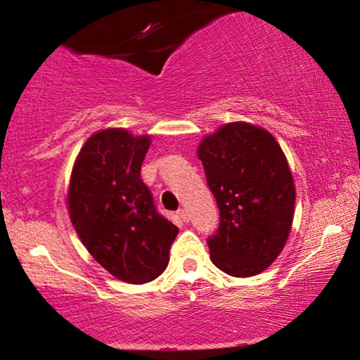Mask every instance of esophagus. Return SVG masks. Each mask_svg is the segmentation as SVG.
<instances>
[{
	"label": "esophagus",
	"instance_id": "obj_1",
	"mask_svg": "<svg viewBox=\"0 0 360 360\" xmlns=\"http://www.w3.org/2000/svg\"><path fill=\"white\" fill-rule=\"evenodd\" d=\"M179 216H180L181 219L185 221V223H188V221H190V213H188V210L180 208V210H179Z\"/></svg>",
	"mask_w": 360,
	"mask_h": 360
}]
</instances>
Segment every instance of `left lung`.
<instances>
[{"label":"left lung","instance_id":"1","mask_svg":"<svg viewBox=\"0 0 360 360\" xmlns=\"http://www.w3.org/2000/svg\"><path fill=\"white\" fill-rule=\"evenodd\" d=\"M219 226L206 239L213 264L233 277H252L282 252L290 234L295 186L278 142L262 127L231 122L198 147Z\"/></svg>","mask_w":360,"mask_h":360}]
</instances>
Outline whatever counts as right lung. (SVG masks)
<instances>
[{
  "label": "right lung",
  "mask_w": 360,
  "mask_h": 360,
  "mask_svg": "<svg viewBox=\"0 0 360 360\" xmlns=\"http://www.w3.org/2000/svg\"><path fill=\"white\" fill-rule=\"evenodd\" d=\"M149 146V136L124 129L93 134L77 157L67 198L73 228L93 259L136 285L164 272L179 234L141 179Z\"/></svg>",
  "instance_id": "right-lung-1"
}]
</instances>
